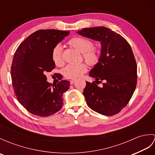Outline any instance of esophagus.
<instances>
[{
	"label": "esophagus",
	"instance_id": "1",
	"mask_svg": "<svg viewBox=\"0 0 155 155\" xmlns=\"http://www.w3.org/2000/svg\"><path fill=\"white\" fill-rule=\"evenodd\" d=\"M76 82V80L75 79H71V81H70V83H71V84H72L73 83H74Z\"/></svg>",
	"mask_w": 155,
	"mask_h": 155
}]
</instances>
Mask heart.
I'll return each instance as SVG.
<instances>
[{
    "label": "heart",
    "mask_w": 155,
    "mask_h": 155,
    "mask_svg": "<svg viewBox=\"0 0 155 155\" xmlns=\"http://www.w3.org/2000/svg\"><path fill=\"white\" fill-rule=\"evenodd\" d=\"M68 45L83 53L84 61L89 64L94 65L99 61L100 56L98 50L93 47V43L88 38L81 37H74L68 41ZM51 58L57 66H62L63 64L62 47L60 45H57L52 48ZM87 70L88 67L85 63L78 65L69 64L64 69V75L66 78L75 79L81 77Z\"/></svg>",
    "instance_id": "obj_1"
}]
</instances>
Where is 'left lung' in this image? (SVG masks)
Instances as JSON below:
<instances>
[{
  "mask_svg": "<svg viewBox=\"0 0 155 155\" xmlns=\"http://www.w3.org/2000/svg\"><path fill=\"white\" fill-rule=\"evenodd\" d=\"M77 32L101 44L99 61L89 76L96 82L103 81V87L86 81L83 94L88 106L106 116L116 114L127 106L137 86V67L132 48L120 35L106 27L84 28Z\"/></svg>",
  "mask_w": 155,
  "mask_h": 155,
  "instance_id": "obj_1",
  "label": "left lung"
}]
</instances>
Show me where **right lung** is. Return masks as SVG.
Instances as JSON below:
<instances>
[{"instance_id": "1", "label": "right lung", "mask_w": 155, "mask_h": 155, "mask_svg": "<svg viewBox=\"0 0 155 155\" xmlns=\"http://www.w3.org/2000/svg\"><path fill=\"white\" fill-rule=\"evenodd\" d=\"M69 33L54 29L38 30L28 36L15 52L12 84L18 102L29 113L46 117L61 109L62 94L70 82L63 80L52 87L45 74L55 68L51 58L52 48Z\"/></svg>"}]
</instances>
